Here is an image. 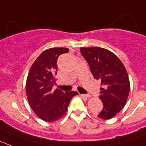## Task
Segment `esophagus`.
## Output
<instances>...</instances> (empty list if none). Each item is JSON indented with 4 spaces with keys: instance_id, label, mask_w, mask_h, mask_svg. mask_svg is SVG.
I'll list each match as a JSON object with an SVG mask.
<instances>
[{
    "instance_id": "obj_1",
    "label": "esophagus",
    "mask_w": 146,
    "mask_h": 146,
    "mask_svg": "<svg viewBox=\"0 0 146 146\" xmlns=\"http://www.w3.org/2000/svg\"><path fill=\"white\" fill-rule=\"evenodd\" d=\"M81 96H82V97H85V98L91 97V95H90V94H81Z\"/></svg>"
}]
</instances>
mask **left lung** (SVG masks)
Returning <instances> with one entry per match:
<instances>
[{
    "label": "left lung",
    "mask_w": 146,
    "mask_h": 146,
    "mask_svg": "<svg viewBox=\"0 0 146 146\" xmlns=\"http://www.w3.org/2000/svg\"><path fill=\"white\" fill-rule=\"evenodd\" d=\"M80 52L88 64L94 79L100 80L99 99L103 109L99 118L110 119L126 104L130 91L126 69L119 58L110 50L99 47H80Z\"/></svg>",
    "instance_id": "8db88e82"
}]
</instances>
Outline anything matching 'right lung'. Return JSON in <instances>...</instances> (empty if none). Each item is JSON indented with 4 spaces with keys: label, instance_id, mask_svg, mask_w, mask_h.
Returning <instances> with one entry per match:
<instances>
[{
    "label": "right lung",
    "instance_id": "1",
    "mask_svg": "<svg viewBox=\"0 0 146 146\" xmlns=\"http://www.w3.org/2000/svg\"><path fill=\"white\" fill-rule=\"evenodd\" d=\"M69 52L65 47L44 50L33 62L27 77L25 91L30 106L35 114L47 122L58 121L68 110L71 99L77 91L53 90L59 55Z\"/></svg>",
    "mask_w": 146,
    "mask_h": 146
}]
</instances>
